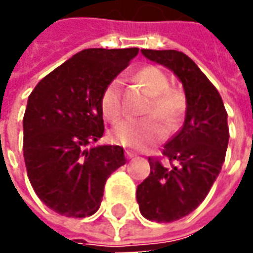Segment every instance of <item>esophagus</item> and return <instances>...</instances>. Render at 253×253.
I'll return each mask as SVG.
<instances>
[{
  "mask_svg": "<svg viewBox=\"0 0 253 253\" xmlns=\"http://www.w3.org/2000/svg\"><path fill=\"white\" fill-rule=\"evenodd\" d=\"M126 157H127V158H133V157H135V153H133V151H130V150H127V151H126Z\"/></svg>",
  "mask_w": 253,
  "mask_h": 253,
  "instance_id": "1",
  "label": "esophagus"
}]
</instances>
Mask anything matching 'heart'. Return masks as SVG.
<instances>
[{
	"instance_id": "1",
	"label": "heart",
	"mask_w": 253,
	"mask_h": 253,
	"mask_svg": "<svg viewBox=\"0 0 253 253\" xmlns=\"http://www.w3.org/2000/svg\"><path fill=\"white\" fill-rule=\"evenodd\" d=\"M134 81L148 95L144 120L123 122L110 131V138L115 144L133 148H145L162 140L167 131L173 133L182 125L187 108L185 92L180 88L170 86L168 74L157 66H144L133 75ZM100 110L109 122H118L123 115L122 81L112 80L100 95ZM153 116L151 117V115Z\"/></svg>"
}]
</instances>
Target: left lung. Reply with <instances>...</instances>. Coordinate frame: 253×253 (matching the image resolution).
Wrapping results in <instances>:
<instances>
[{
  "label": "left lung",
  "instance_id": "left-lung-1",
  "mask_svg": "<svg viewBox=\"0 0 253 253\" xmlns=\"http://www.w3.org/2000/svg\"><path fill=\"white\" fill-rule=\"evenodd\" d=\"M141 53L173 71L187 99L185 123L162 150L169 165L150 157L151 172L137 186V203L144 217L172 222L205 200L221 170L230 138L227 110L215 86L185 53L148 48Z\"/></svg>",
  "mask_w": 253,
  "mask_h": 253
}]
</instances>
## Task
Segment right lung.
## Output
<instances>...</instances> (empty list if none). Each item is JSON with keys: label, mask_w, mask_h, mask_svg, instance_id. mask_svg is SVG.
<instances>
[{"label": "right lung", "mask_w": 253, "mask_h": 253, "mask_svg": "<svg viewBox=\"0 0 253 253\" xmlns=\"http://www.w3.org/2000/svg\"><path fill=\"white\" fill-rule=\"evenodd\" d=\"M137 53V47L85 48L29 95L23 158L33 190L53 211L75 218L96 213L106 180L126 164L120 145H89L105 130L102 92Z\"/></svg>", "instance_id": "obj_1"}]
</instances>
